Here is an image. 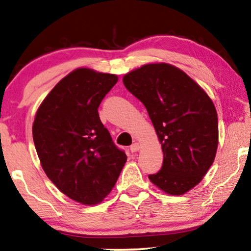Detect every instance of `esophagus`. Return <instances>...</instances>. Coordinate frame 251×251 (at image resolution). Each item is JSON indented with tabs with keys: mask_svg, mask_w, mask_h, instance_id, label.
<instances>
[{
	"mask_svg": "<svg viewBox=\"0 0 251 251\" xmlns=\"http://www.w3.org/2000/svg\"><path fill=\"white\" fill-rule=\"evenodd\" d=\"M130 152L132 153H135V152H137L138 150H140V144L138 143H134L133 145H130Z\"/></svg>",
	"mask_w": 251,
	"mask_h": 251,
	"instance_id": "34e87169",
	"label": "esophagus"
}]
</instances>
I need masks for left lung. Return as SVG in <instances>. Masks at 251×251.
Listing matches in <instances>:
<instances>
[{"label": "left lung", "mask_w": 251, "mask_h": 251, "mask_svg": "<svg viewBox=\"0 0 251 251\" xmlns=\"http://www.w3.org/2000/svg\"><path fill=\"white\" fill-rule=\"evenodd\" d=\"M123 83L147 108L162 147L161 170L149 179L169 195L187 193L214 161L219 142L214 103L184 71L167 63L141 66L127 73Z\"/></svg>", "instance_id": "left-lung-1"}]
</instances>
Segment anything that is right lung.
Instances as JSON below:
<instances>
[{
    "instance_id": "obj_1",
    "label": "right lung",
    "mask_w": 251,
    "mask_h": 251,
    "mask_svg": "<svg viewBox=\"0 0 251 251\" xmlns=\"http://www.w3.org/2000/svg\"><path fill=\"white\" fill-rule=\"evenodd\" d=\"M117 81L115 74L73 71L44 99L32 125L45 174L63 194L84 205L102 201L127 160L98 114Z\"/></svg>"
}]
</instances>
